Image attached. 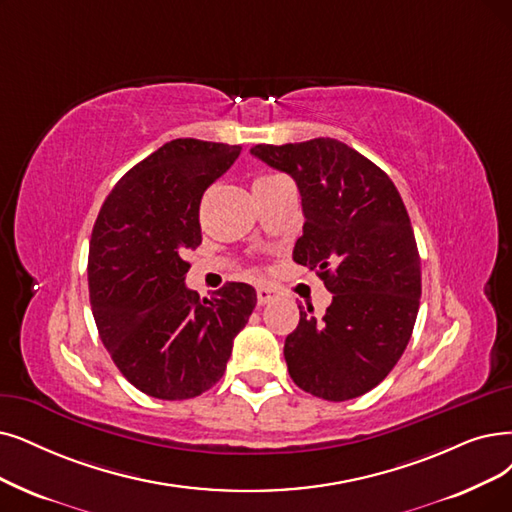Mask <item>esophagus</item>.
Wrapping results in <instances>:
<instances>
[{"instance_id":"esophagus-1","label":"esophagus","mask_w":512,"mask_h":512,"mask_svg":"<svg viewBox=\"0 0 512 512\" xmlns=\"http://www.w3.org/2000/svg\"><path fill=\"white\" fill-rule=\"evenodd\" d=\"M256 296H258V304L264 306L277 298V290L267 288V285H260V288H256Z\"/></svg>"}]
</instances>
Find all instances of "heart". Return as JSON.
Here are the masks:
<instances>
[{
	"label": "heart",
	"instance_id": "b5f03b06",
	"mask_svg": "<svg viewBox=\"0 0 512 512\" xmlns=\"http://www.w3.org/2000/svg\"><path fill=\"white\" fill-rule=\"evenodd\" d=\"M262 178H269V176H262ZM262 178H258V180H262Z\"/></svg>",
	"mask_w": 512,
	"mask_h": 512
}]
</instances>
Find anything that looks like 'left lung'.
<instances>
[{
	"label": "left lung",
	"mask_w": 512,
	"mask_h": 512,
	"mask_svg": "<svg viewBox=\"0 0 512 512\" xmlns=\"http://www.w3.org/2000/svg\"><path fill=\"white\" fill-rule=\"evenodd\" d=\"M252 155L296 180L304 227L294 262L334 294L321 319L298 306L283 346L288 372L315 397L355 399L397 365L418 317L420 256L403 199L376 163L336 138L256 145Z\"/></svg>",
	"instance_id": "left-lung-1"
}]
</instances>
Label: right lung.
I'll return each mask as SVG.
<instances>
[{
    "mask_svg": "<svg viewBox=\"0 0 512 512\" xmlns=\"http://www.w3.org/2000/svg\"><path fill=\"white\" fill-rule=\"evenodd\" d=\"M239 145L176 138L121 178L92 229L88 285L102 344L119 372L155 399H191L227 370L256 290L227 283L199 298L182 258L201 243L199 203Z\"/></svg>",
    "mask_w": 512,
    "mask_h": 512,
    "instance_id": "right-lung-1",
    "label": "right lung"
}]
</instances>
